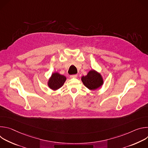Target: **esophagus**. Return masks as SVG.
<instances>
[{"label": "esophagus", "mask_w": 148, "mask_h": 148, "mask_svg": "<svg viewBox=\"0 0 148 148\" xmlns=\"http://www.w3.org/2000/svg\"><path fill=\"white\" fill-rule=\"evenodd\" d=\"M70 78H77V74H73V75H70Z\"/></svg>", "instance_id": "34e87169"}]
</instances>
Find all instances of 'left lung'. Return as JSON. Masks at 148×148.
Returning <instances> with one entry per match:
<instances>
[{
    "mask_svg": "<svg viewBox=\"0 0 148 148\" xmlns=\"http://www.w3.org/2000/svg\"><path fill=\"white\" fill-rule=\"evenodd\" d=\"M81 80L84 86L90 90L97 89L103 84L101 75L94 70L90 71L86 76H82Z\"/></svg>",
    "mask_w": 148,
    "mask_h": 148,
    "instance_id": "left-lung-1",
    "label": "left lung"
}]
</instances>
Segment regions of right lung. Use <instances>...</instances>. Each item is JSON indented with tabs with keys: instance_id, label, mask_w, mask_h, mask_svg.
Instances as JSON below:
<instances>
[{
	"instance_id": "right-lung-1",
	"label": "right lung",
	"mask_w": 148,
	"mask_h": 148,
	"mask_svg": "<svg viewBox=\"0 0 148 148\" xmlns=\"http://www.w3.org/2000/svg\"><path fill=\"white\" fill-rule=\"evenodd\" d=\"M66 80V77L64 75H60L58 73H54L49 81V87L54 90H57L62 86Z\"/></svg>"
}]
</instances>
